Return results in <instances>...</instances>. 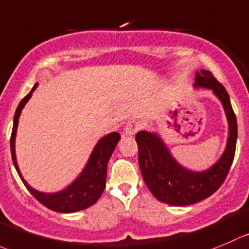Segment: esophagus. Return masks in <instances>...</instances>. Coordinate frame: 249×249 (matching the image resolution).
I'll return each mask as SVG.
<instances>
[{"label": "esophagus", "instance_id": "esophagus-1", "mask_svg": "<svg viewBox=\"0 0 249 249\" xmlns=\"http://www.w3.org/2000/svg\"><path fill=\"white\" fill-rule=\"evenodd\" d=\"M143 127V124H142V122H140V120H130L129 123L126 124V126H125V132H126L127 135H135L137 131H140V130Z\"/></svg>", "mask_w": 249, "mask_h": 249}]
</instances>
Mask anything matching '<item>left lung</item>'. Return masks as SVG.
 <instances>
[{"label":"left lung","mask_w":249,"mask_h":249,"mask_svg":"<svg viewBox=\"0 0 249 249\" xmlns=\"http://www.w3.org/2000/svg\"><path fill=\"white\" fill-rule=\"evenodd\" d=\"M195 86L212 89L221 101L229 120L228 146L215 165L203 173H192L178 165L157 135H136L139 165L147 187L158 201L171 206H189L214 194L223 185L233 161L237 140V122L228 91L208 71L196 74Z\"/></svg>","instance_id":"obj_1"}]
</instances>
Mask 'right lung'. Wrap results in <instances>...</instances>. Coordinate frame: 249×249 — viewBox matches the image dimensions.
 Wrapping results in <instances>:
<instances>
[{"label": "right lung", "mask_w": 249, "mask_h": 249, "mask_svg": "<svg viewBox=\"0 0 249 249\" xmlns=\"http://www.w3.org/2000/svg\"><path fill=\"white\" fill-rule=\"evenodd\" d=\"M36 86H37V84L20 101L16 110V114H14L13 130H12L11 135V153L13 164L26 189L41 204L47 207L51 211L59 212V213H73V212L83 211V209H86L92 206V204H95L101 197V195H102L103 190H105L106 178H107V164L115 146H117L118 141H119L120 135L118 132H112V134L107 135V136L100 140L81 175L69 187H67L64 191L58 192V194H42V192L31 189L30 186L24 181V178H21L20 173H19L16 160V151H14V140H16L19 115H20L21 109L25 106V103L28 102Z\"/></svg>", "instance_id": "obj_1"}]
</instances>
